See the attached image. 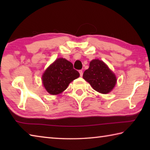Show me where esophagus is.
Masks as SVG:
<instances>
[{"label":"esophagus","instance_id":"esophagus-1","mask_svg":"<svg viewBox=\"0 0 150 150\" xmlns=\"http://www.w3.org/2000/svg\"><path fill=\"white\" fill-rule=\"evenodd\" d=\"M79 74H80V76H81V77H82V76H83V71H82V70H79Z\"/></svg>","mask_w":150,"mask_h":150}]
</instances>
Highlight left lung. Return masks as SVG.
<instances>
[{
    "label": "left lung",
    "instance_id": "8db88e82",
    "mask_svg": "<svg viewBox=\"0 0 150 150\" xmlns=\"http://www.w3.org/2000/svg\"><path fill=\"white\" fill-rule=\"evenodd\" d=\"M83 79L98 93L106 94L112 90L116 83V78L108 66L99 59L90 62L89 67L83 73Z\"/></svg>",
    "mask_w": 150,
    "mask_h": 150
}]
</instances>
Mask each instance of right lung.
<instances>
[{
	"label": "right lung",
	"mask_w": 150,
	"mask_h": 150,
	"mask_svg": "<svg viewBox=\"0 0 150 150\" xmlns=\"http://www.w3.org/2000/svg\"><path fill=\"white\" fill-rule=\"evenodd\" d=\"M71 62L59 58L45 70L42 76L43 84L51 95H58L65 91L69 83L79 77Z\"/></svg>",
	"instance_id": "obj_1"
}]
</instances>
